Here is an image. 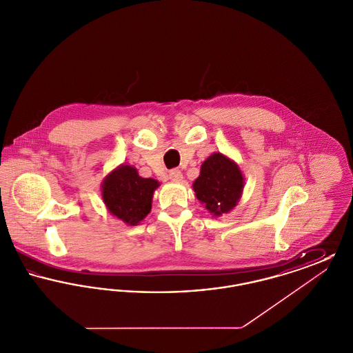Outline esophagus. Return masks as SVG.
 I'll return each mask as SVG.
<instances>
[{"instance_id": "esophagus-1", "label": "esophagus", "mask_w": 353, "mask_h": 353, "mask_svg": "<svg viewBox=\"0 0 353 353\" xmlns=\"http://www.w3.org/2000/svg\"><path fill=\"white\" fill-rule=\"evenodd\" d=\"M169 179H170L172 181H181V180H183V173H181V170H180V169H172V170L169 172Z\"/></svg>"}]
</instances>
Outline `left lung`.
Wrapping results in <instances>:
<instances>
[{"label":"left lung","mask_w":353,"mask_h":353,"mask_svg":"<svg viewBox=\"0 0 353 353\" xmlns=\"http://www.w3.org/2000/svg\"><path fill=\"white\" fill-rule=\"evenodd\" d=\"M196 196L214 216L230 212L243 190V177L238 165L221 153H213L201 165L193 184Z\"/></svg>","instance_id":"left-lung-1"}]
</instances>
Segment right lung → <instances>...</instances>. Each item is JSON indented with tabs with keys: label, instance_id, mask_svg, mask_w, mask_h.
<instances>
[{
	"label": "right lung",
	"instance_id": "obj_1",
	"mask_svg": "<svg viewBox=\"0 0 353 353\" xmlns=\"http://www.w3.org/2000/svg\"><path fill=\"white\" fill-rule=\"evenodd\" d=\"M159 183L143 179L130 165L110 173L101 186L103 201L108 210L128 225H137L151 212L152 197Z\"/></svg>",
	"mask_w": 353,
	"mask_h": 353
}]
</instances>
